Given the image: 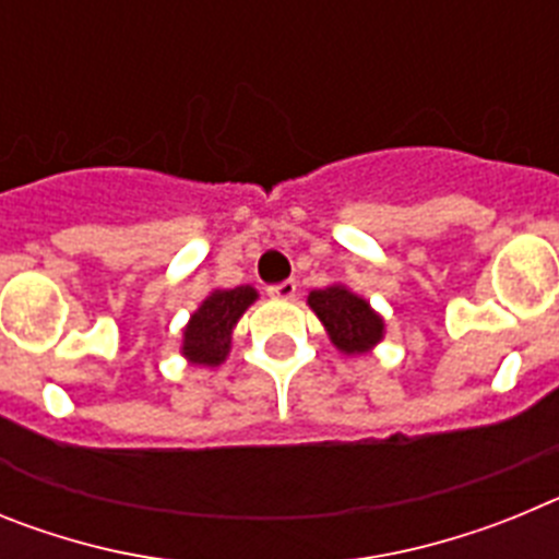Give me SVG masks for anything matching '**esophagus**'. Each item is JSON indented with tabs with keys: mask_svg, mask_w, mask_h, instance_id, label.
Here are the masks:
<instances>
[{
	"mask_svg": "<svg viewBox=\"0 0 559 559\" xmlns=\"http://www.w3.org/2000/svg\"><path fill=\"white\" fill-rule=\"evenodd\" d=\"M269 296H271V299H294L296 283H294V280H285V283H280V285H271Z\"/></svg>",
	"mask_w": 559,
	"mask_h": 559,
	"instance_id": "obj_1",
	"label": "esophagus"
}]
</instances>
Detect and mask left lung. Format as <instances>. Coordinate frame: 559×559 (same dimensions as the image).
<instances>
[{"label":"left lung","mask_w":559,"mask_h":559,"mask_svg":"<svg viewBox=\"0 0 559 559\" xmlns=\"http://www.w3.org/2000/svg\"><path fill=\"white\" fill-rule=\"evenodd\" d=\"M308 305L319 322L328 330L330 341L341 353L360 355L369 353L383 338V319L372 310L364 296L353 294L344 285H330L322 290H310Z\"/></svg>","instance_id":"left-lung-1"}]
</instances>
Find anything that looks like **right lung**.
Instances as JSON below:
<instances>
[{"mask_svg": "<svg viewBox=\"0 0 559 559\" xmlns=\"http://www.w3.org/2000/svg\"><path fill=\"white\" fill-rule=\"evenodd\" d=\"M257 299L251 285H237L229 290H212L199 310L190 316L181 341V355L199 367H218L224 364L231 347V330L237 319L246 313Z\"/></svg>", "mask_w": 559, "mask_h": 559, "instance_id": "right-lung-1", "label": "right lung"}]
</instances>
